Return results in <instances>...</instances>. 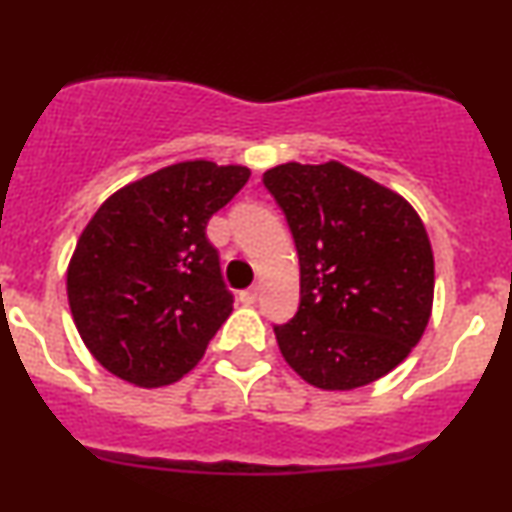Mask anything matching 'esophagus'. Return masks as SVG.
Returning a JSON list of instances; mask_svg holds the SVG:
<instances>
[{"instance_id": "34e87169", "label": "esophagus", "mask_w": 512, "mask_h": 512, "mask_svg": "<svg viewBox=\"0 0 512 512\" xmlns=\"http://www.w3.org/2000/svg\"><path fill=\"white\" fill-rule=\"evenodd\" d=\"M257 295H260V288H257V286L248 288V291H240V303L252 305V303H255V300H257Z\"/></svg>"}]
</instances>
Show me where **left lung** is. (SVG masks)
<instances>
[{"instance_id":"left-lung-1","label":"left lung","mask_w":512,"mask_h":512,"mask_svg":"<svg viewBox=\"0 0 512 512\" xmlns=\"http://www.w3.org/2000/svg\"><path fill=\"white\" fill-rule=\"evenodd\" d=\"M300 260V307L274 334L283 360L324 391L398 367L432 317L434 255L405 197L341 162L264 171Z\"/></svg>"}]
</instances>
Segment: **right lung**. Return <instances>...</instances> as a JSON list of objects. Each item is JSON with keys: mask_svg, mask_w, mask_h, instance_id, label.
<instances>
[{"mask_svg": "<svg viewBox=\"0 0 512 512\" xmlns=\"http://www.w3.org/2000/svg\"><path fill=\"white\" fill-rule=\"evenodd\" d=\"M248 166L178 162L104 200L80 233L66 293L83 343L135 386L188 374L233 310L207 221L248 183Z\"/></svg>", "mask_w": 512, "mask_h": 512, "instance_id": "obj_1", "label": "right lung"}]
</instances>
